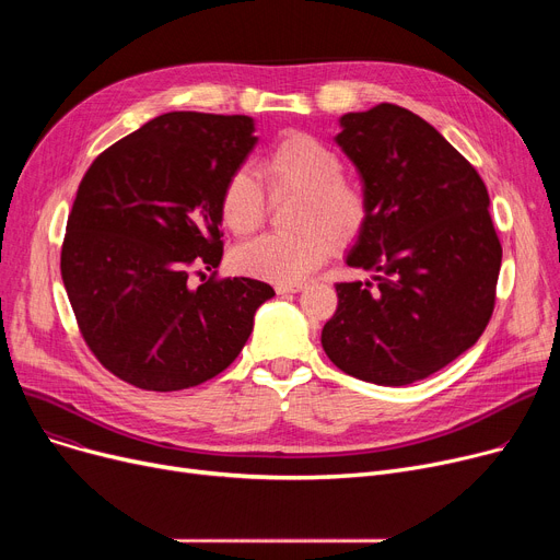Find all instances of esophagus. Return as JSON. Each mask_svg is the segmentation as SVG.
I'll return each instance as SVG.
<instances>
[{
  "label": "esophagus",
  "mask_w": 560,
  "mask_h": 560,
  "mask_svg": "<svg viewBox=\"0 0 560 560\" xmlns=\"http://www.w3.org/2000/svg\"><path fill=\"white\" fill-rule=\"evenodd\" d=\"M304 285L302 283H277L275 290L279 292V295H288V292H300Z\"/></svg>",
  "instance_id": "1"
}]
</instances>
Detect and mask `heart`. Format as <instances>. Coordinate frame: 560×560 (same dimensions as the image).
<instances>
[{
  "label": "heart",
  "mask_w": 560,
  "mask_h": 560,
  "mask_svg": "<svg viewBox=\"0 0 560 560\" xmlns=\"http://www.w3.org/2000/svg\"><path fill=\"white\" fill-rule=\"evenodd\" d=\"M258 170L268 188L302 192L300 233H265L233 252V265L243 275L270 283H300L334 252L363 231L370 213L365 188L342 174V156L331 144L304 131L283 133L262 154ZM268 197L252 170H235L220 190V218L235 235L256 231Z\"/></svg>",
  "instance_id": "1"
}]
</instances>
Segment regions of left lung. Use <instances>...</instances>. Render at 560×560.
<instances>
[{"label": "left lung", "instance_id": "left-lung-1", "mask_svg": "<svg viewBox=\"0 0 560 560\" xmlns=\"http://www.w3.org/2000/svg\"><path fill=\"white\" fill-rule=\"evenodd\" d=\"M340 150L357 165L370 213L322 329L336 368L376 386L443 370L483 334L494 308L502 245L479 172L420 115L378 104L340 117Z\"/></svg>", "mask_w": 560, "mask_h": 560}]
</instances>
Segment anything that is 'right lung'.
<instances>
[{
  "label": "right lung",
  "mask_w": 560,
  "mask_h": 560,
  "mask_svg": "<svg viewBox=\"0 0 560 560\" xmlns=\"http://www.w3.org/2000/svg\"><path fill=\"white\" fill-rule=\"evenodd\" d=\"M247 115L174 110L110 144L72 203L61 277L79 331L127 384L172 393L241 354L272 285L206 279L222 260L220 190L256 144Z\"/></svg>",
  "instance_id": "1"
}]
</instances>
